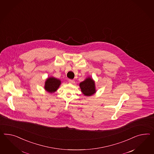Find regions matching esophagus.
I'll use <instances>...</instances> for the list:
<instances>
[{"instance_id":"esophagus-1","label":"esophagus","mask_w":154,"mask_h":154,"mask_svg":"<svg viewBox=\"0 0 154 154\" xmlns=\"http://www.w3.org/2000/svg\"><path fill=\"white\" fill-rule=\"evenodd\" d=\"M68 82H69V83H71V84H73L75 83V81L73 79H69Z\"/></svg>"}]
</instances>
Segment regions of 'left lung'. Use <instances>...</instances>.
<instances>
[{"mask_svg":"<svg viewBox=\"0 0 154 154\" xmlns=\"http://www.w3.org/2000/svg\"><path fill=\"white\" fill-rule=\"evenodd\" d=\"M79 88L83 95L86 96L92 95L96 92L95 81L90 77H88L79 83Z\"/></svg>","mask_w":154,"mask_h":154,"instance_id":"8db88e82","label":"left lung"}]
</instances>
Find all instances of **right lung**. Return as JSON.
I'll list each match as a JSON object with an SVG mask.
<instances>
[{
	"mask_svg": "<svg viewBox=\"0 0 154 154\" xmlns=\"http://www.w3.org/2000/svg\"><path fill=\"white\" fill-rule=\"evenodd\" d=\"M61 84V81L54 77H50L46 79L44 88L49 93H54L58 89Z\"/></svg>",
	"mask_w": 154,
	"mask_h": 154,
	"instance_id": "1",
	"label": "right lung"
}]
</instances>
